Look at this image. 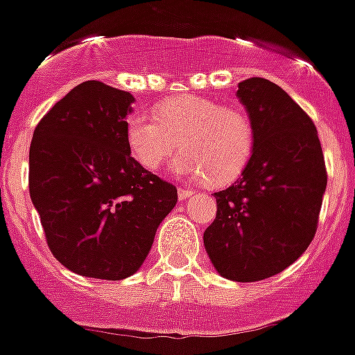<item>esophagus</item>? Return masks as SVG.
Returning a JSON list of instances; mask_svg holds the SVG:
<instances>
[{
	"mask_svg": "<svg viewBox=\"0 0 355 355\" xmlns=\"http://www.w3.org/2000/svg\"><path fill=\"white\" fill-rule=\"evenodd\" d=\"M193 189L191 187H178V198H180V200H184V198H187V197H191L193 195Z\"/></svg>",
	"mask_w": 355,
	"mask_h": 355,
	"instance_id": "1",
	"label": "esophagus"
}]
</instances>
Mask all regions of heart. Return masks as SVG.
<instances>
[{
	"mask_svg": "<svg viewBox=\"0 0 355 355\" xmlns=\"http://www.w3.org/2000/svg\"><path fill=\"white\" fill-rule=\"evenodd\" d=\"M132 158L158 171L182 148L175 171L215 186L233 182L255 151V123L239 105L202 96H175L158 105L157 116L135 112L125 125Z\"/></svg>",
	"mask_w": 355,
	"mask_h": 355,
	"instance_id": "1",
	"label": "heart"
}]
</instances>
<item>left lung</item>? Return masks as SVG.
Returning a JSON list of instances; mask_svg holds the SVG:
<instances>
[{
    "mask_svg": "<svg viewBox=\"0 0 355 355\" xmlns=\"http://www.w3.org/2000/svg\"><path fill=\"white\" fill-rule=\"evenodd\" d=\"M255 123V151L239 180L215 193L217 217L204 232L213 266L230 281L277 275L312 243L327 168L312 118L270 80L239 83Z\"/></svg>",
    "mask_w": 355,
    "mask_h": 355,
    "instance_id": "1",
    "label": "left lung"
}]
</instances>
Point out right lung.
Returning a JSON list of instances; mask_svg holds the SVG:
<instances>
[{"label":"right lung","instance_id":"1","mask_svg":"<svg viewBox=\"0 0 355 355\" xmlns=\"http://www.w3.org/2000/svg\"><path fill=\"white\" fill-rule=\"evenodd\" d=\"M128 91L89 80L34 129L28 191L54 257L83 277L120 281L148 257L177 187L144 169L128 146Z\"/></svg>","mask_w":355,"mask_h":355}]
</instances>
